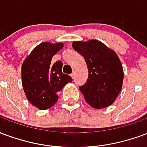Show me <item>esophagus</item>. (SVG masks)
<instances>
[{
	"label": "esophagus",
	"mask_w": 147,
	"mask_h": 147,
	"mask_svg": "<svg viewBox=\"0 0 147 147\" xmlns=\"http://www.w3.org/2000/svg\"><path fill=\"white\" fill-rule=\"evenodd\" d=\"M75 75H76V72H75V71H74V72L72 73V74H71V77H72V78H75Z\"/></svg>",
	"instance_id": "esophagus-1"
}]
</instances>
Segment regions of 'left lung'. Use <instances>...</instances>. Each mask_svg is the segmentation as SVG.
Here are the masks:
<instances>
[{
	"label": "left lung",
	"instance_id": "obj_1",
	"mask_svg": "<svg viewBox=\"0 0 147 147\" xmlns=\"http://www.w3.org/2000/svg\"><path fill=\"white\" fill-rule=\"evenodd\" d=\"M72 46L84 58L88 69L86 83L79 87L85 101L96 109L113 104L121 92L124 80L118 55L98 40L74 41Z\"/></svg>",
	"mask_w": 147,
	"mask_h": 147
}]
</instances>
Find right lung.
Masks as SVG:
<instances>
[{
  "label": "right lung",
  "instance_id": "obj_1",
  "mask_svg": "<svg viewBox=\"0 0 147 147\" xmlns=\"http://www.w3.org/2000/svg\"><path fill=\"white\" fill-rule=\"evenodd\" d=\"M63 43L42 42L35 47L22 65V84L28 101L41 110H48L58 101V92L72 81L62 72L63 63L51 64V59L63 48Z\"/></svg>",
  "mask_w": 147,
  "mask_h": 147
}]
</instances>
